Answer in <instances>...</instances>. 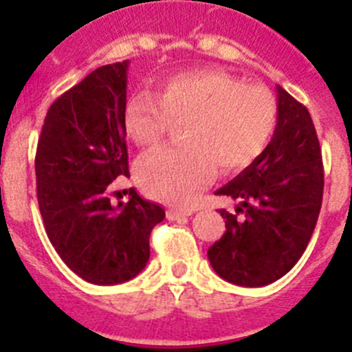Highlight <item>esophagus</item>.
I'll return each instance as SVG.
<instances>
[{
	"mask_svg": "<svg viewBox=\"0 0 352 352\" xmlns=\"http://www.w3.org/2000/svg\"><path fill=\"white\" fill-rule=\"evenodd\" d=\"M190 214H192L190 210H169L167 211V219L182 220V219H186V217H190Z\"/></svg>",
	"mask_w": 352,
	"mask_h": 352,
	"instance_id": "34e87169",
	"label": "esophagus"
}]
</instances>
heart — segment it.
Returning a JSON list of instances; mask_svg holds the SVG:
<instances>
[{
	"instance_id": "heart-1",
	"label": "heart",
	"mask_w": 352,
	"mask_h": 352,
	"mask_svg": "<svg viewBox=\"0 0 352 352\" xmlns=\"http://www.w3.org/2000/svg\"><path fill=\"white\" fill-rule=\"evenodd\" d=\"M182 121L185 146L157 149L135 170L146 194L173 204L190 203L213 178L217 164L238 170L256 160L275 130L276 102L263 86L194 70L164 80L158 96L139 91L125 105V129L141 146L158 144L170 123Z\"/></svg>"
}]
</instances>
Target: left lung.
Returning a JSON list of instances; mask_svg holds the SVG:
<instances>
[{"mask_svg": "<svg viewBox=\"0 0 352 352\" xmlns=\"http://www.w3.org/2000/svg\"><path fill=\"white\" fill-rule=\"evenodd\" d=\"M324 173L309 111L276 86V126L263 153L214 192L238 201L220 210L226 232L208 250L223 280L263 287L300 261L321 211Z\"/></svg>", "mask_w": 352, "mask_h": 352, "instance_id": "1", "label": "left lung"}]
</instances>
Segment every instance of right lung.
Here are the masks:
<instances>
[{
	"mask_svg": "<svg viewBox=\"0 0 352 352\" xmlns=\"http://www.w3.org/2000/svg\"><path fill=\"white\" fill-rule=\"evenodd\" d=\"M129 60L104 65L52 102L35 157L36 197L52 247L89 284L132 280L149 259V234L166 211L135 190L111 204L109 185L129 174Z\"/></svg>",
	"mask_w": 352,
	"mask_h": 352,
	"instance_id": "obj_1",
	"label": "right lung"
}]
</instances>
